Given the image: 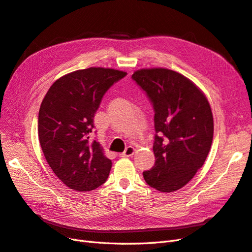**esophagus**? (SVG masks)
Masks as SVG:
<instances>
[{
  "instance_id": "34e87169",
  "label": "esophagus",
  "mask_w": 252,
  "mask_h": 252,
  "mask_svg": "<svg viewBox=\"0 0 252 252\" xmlns=\"http://www.w3.org/2000/svg\"><path fill=\"white\" fill-rule=\"evenodd\" d=\"M134 152H135V149H134L133 147H131V146H129V147H127V148L125 149V151L123 152V154L120 155V157H121V158H129V157L133 156Z\"/></svg>"
}]
</instances>
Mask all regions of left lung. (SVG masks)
<instances>
[{
    "instance_id": "left-lung-1",
    "label": "left lung",
    "mask_w": 252,
    "mask_h": 252,
    "mask_svg": "<svg viewBox=\"0 0 252 252\" xmlns=\"http://www.w3.org/2000/svg\"><path fill=\"white\" fill-rule=\"evenodd\" d=\"M132 79L155 108L156 164L143 175L161 192L184 187L207 158L213 139V117L203 91L185 75L167 68H143Z\"/></svg>"
}]
</instances>
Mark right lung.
I'll return each mask as SVG.
<instances>
[{"label": "right lung", "mask_w": 252, "mask_h": 252, "mask_svg": "<svg viewBox=\"0 0 252 252\" xmlns=\"http://www.w3.org/2000/svg\"><path fill=\"white\" fill-rule=\"evenodd\" d=\"M126 74L103 67L75 70L58 79L43 98L39 141L52 171L70 189L90 191L108 178L111 159L89 136L103 95Z\"/></svg>", "instance_id": "1"}]
</instances>
